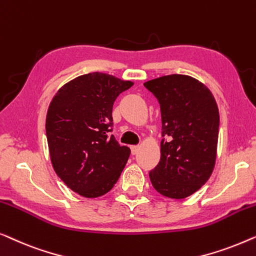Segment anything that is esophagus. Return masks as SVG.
Here are the masks:
<instances>
[{
  "mask_svg": "<svg viewBox=\"0 0 256 256\" xmlns=\"http://www.w3.org/2000/svg\"><path fill=\"white\" fill-rule=\"evenodd\" d=\"M139 146H131V152H132V156H136V153L139 152Z\"/></svg>",
  "mask_w": 256,
  "mask_h": 256,
  "instance_id": "34e87169",
  "label": "esophagus"
}]
</instances>
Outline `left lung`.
Here are the masks:
<instances>
[{"label": "left lung", "instance_id": "1", "mask_svg": "<svg viewBox=\"0 0 256 256\" xmlns=\"http://www.w3.org/2000/svg\"><path fill=\"white\" fill-rule=\"evenodd\" d=\"M144 86L160 104L161 158L150 172L152 186L169 198L182 200L205 184L214 172L219 111L208 87L188 75L172 74Z\"/></svg>", "mask_w": 256, "mask_h": 256}]
</instances>
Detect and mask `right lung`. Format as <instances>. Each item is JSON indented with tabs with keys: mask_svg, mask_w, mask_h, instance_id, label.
Masks as SVG:
<instances>
[{
	"mask_svg": "<svg viewBox=\"0 0 256 256\" xmlns=\"http://www.w3.org/2000/svg\"><path fill=\"white\" fill-rule=\"evenodd\" d=\"M133 86L106 73H89L64 84L50 103L46 136L56 175L78 195L109 192L126 164L128 147L112 132V106Z\"/></svg>",
	"mask_w": 256,
	"mask_h": 256,
	"instance_id": "add662e5",
	"label": "right lung"
}]
</instances>
